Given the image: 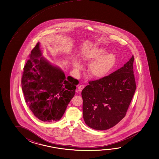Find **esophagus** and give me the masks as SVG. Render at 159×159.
<instances>
[{
	"instance_id": "obj_1",
	"label": "esophagus",
	"mask_w": 159,
	"mask_h": 159,
	"mask_svg": "<svg viewBox=\"0 0 159 159\" xmlns=\"http://www.w3.org/2000/svg\"><path fill=\"white\" fill-rule=\"evenodd\" d=\"M84 85H82V84L79 85V86H78V90H79L80 91H82V90L84 89Z\"/></svg>"
}]
</instances>
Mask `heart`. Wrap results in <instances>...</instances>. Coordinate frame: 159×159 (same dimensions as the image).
I'll return each instance as SVG.
<instances>
[{
    "label": "heart",
    "instance_id": "obj_1",
    "mask_svg": "<svg viewBox=\"0 0 159 159\" xmlns=\"http://www.w3.org/2000/svg\"><path fill=\"white\" fill-rule=\"evenodd\" d=\"M106 49L98 48L86 52L82 57L84 63H90L88 73L92 78L100 79L104 77L113 68L116 62V57L113 53H107ZM75 69L81 70L80 63H75Z\"/></svg>",
    "mask_w": 159,
    "mask_h": 159
}]
</instances>
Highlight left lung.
I'll return each mask as SVG.
<instances>
[{
  "instance_id": "left-lung-1",
  "label": "left lung",
  "mask_w": 159,
  "mask_h": 159,
  "mask_svg": "<svg viewBox=\"0 0 159 159\" xmlns=\"http://www.w3.org/2000/svg\"><path fill=\"white\" fill-rule=\"evenodd\" d=\"M134 57L107 76L90 81L82 91L85 123L96 130H107L126 115L136 89Z\"/></svg>"
}]
</instances>
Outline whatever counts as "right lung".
I'll return each instance as SVG.
<instances>
[{
  "label": "right lung",
  "mask_w": 159,
  "mask_h": 159,
  "mask_svg": "<svg viewBox=\"0 0 159 159\" xmlns=\"http://www.w3.org/2000/svg\"><path fill=\"white\" fill-rule=\"evenodd\" d=\"M30 58L21 80L26 103L41 121H58L75 95L78 81L70 76L66 78L61 68L44 59L40 43L32 49Z\"/></svg>",
  "instance_id": "1"
}]
</instances>
